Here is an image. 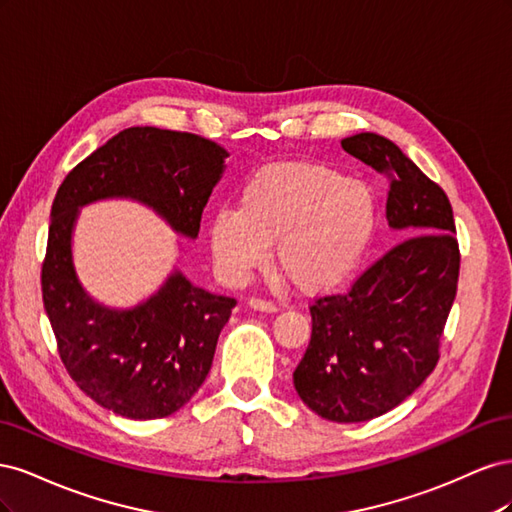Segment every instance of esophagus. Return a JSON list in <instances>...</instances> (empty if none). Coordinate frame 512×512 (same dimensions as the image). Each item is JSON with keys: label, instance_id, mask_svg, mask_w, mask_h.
Instances as JSON below:
<instances>
[{"label": "esophagus", "instance_id": "obj_1", "mask_svg": "<svg viewBox=\"0 0 512 512\" xmlns=\"http://www.w3.org/2000/svg\"><path fill=\"white\" fill-rule=\"evenodd\" d=\"M247 307L254 309V312H267V314L277 312V305H273L269 301H262V299H250L247 301Z\"/></svg>", "mask_w": 512, "mask_h": 512}]
</instances>
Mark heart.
<instances>
[{"label": "heart", "mask_w": 512, "mask_h": 512, "mask_svg": "<svg viewBox=\"0 0 512 512\" xmlns=\"http://www.w3.org/2000/svg\"><path fill=\"white\" fill-rule=\"evenodd\" d=\"M378 224V198L365 181L322 162H280L243 183L239 209L211 215L209 245L218 275L241 286L275 241L277 265L303 292L320 294L352 280Z\"/></svg>", "instance_id": "1"}]
</instances>
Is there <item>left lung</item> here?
<instances>
[{"label": "left lung", "instance_id": "1", "mask_svg": "<svg viewBox=\"0 0 512 512\" xmlns=\"http://www.w3.org/2000/svg\"><path fill=\"white\" fill-rule=\"evenodd\" d=\"M342 147L391 175L386 220L404 241L346 294L309 307L312 339L292 380L318 416L363 423L399 406L436 367L457 292L459 247L446 194L393 141L361 132Z\"/></svg>", "mask_w": 512, "mask_h": 512}]
</instances>
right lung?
Segmentation results:
<instances>
[{
	"instance_id": "add662e5",
	"label": "right lung",
	"mask_w": 512,
	"mask_h": 512,
	"mask_svg": "<svg viewBox=\"0 0 512 512\" xmlns=\"http://www.w3.org/2000/svg\"><path fill=\"white\" fill-rule=\"evenodd\" d=\"M226 158L224 147L203 136L128 128L59 185L42 265L44 312L72 380L119 416L151 421L188 404L209 374L237 301L198 288L175 265L141 303H100L74 267L72 239L81 209L102 200H132L194 241Z\"/></svg>"
}]
</instances>
